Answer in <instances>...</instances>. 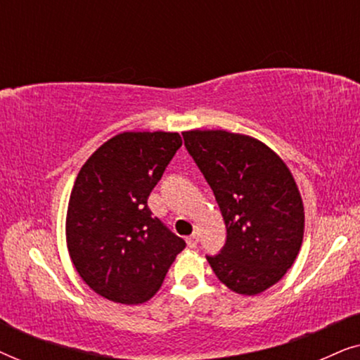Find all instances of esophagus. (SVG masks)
<instances>
[{
  "instance_id": "34e87169",
  "label": "esophagus",
  "mask_w": 360,
  "mask_h": 360,
  "mask_svg": "<svg viewBox=\"0 0 360 360\" xmlns=\"http://www.w3.org/2000/svg\"><path fill=\"white\" fill-rule=\"evenodd\" d=\"M198 240H200L198 234L193 233L191 236H188V238H186V244H188V248H195V245L198 244Z\"/></svg>"
}]
</instances>
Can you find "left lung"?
<instances>
[{"label":"left lung","instance_id":"obj_1","mask_svg":"<svg viewBox=\"0 0 360 360\" xmlns=\"http://www.w3.org/2000/svg\"><path fill=\"white\" fill-rule=\"evenodd\" d=\"M181 136L226 224L224 248L206 255L211 269L236 293H262L287 274L302 248L304 211L292 172L250 136L223 129Z\"/></svg>","mask_w":360,"mask_h":360}]
</instances>
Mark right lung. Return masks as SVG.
Returning <instances> with one entry per match:
<instances>
[{
  "instance_id": "obj_1",
  "label": "right lung",
  "mask_w": 360,
  "mask_h": 360,
  "mask_svg": "<svg viewBox=\"0 0 360 360\" xmlns=\"http://www.w3.org/2000/svg\"><path fill=\"white\" fill-rule=\"evenodd\" d=\"M180 147L179 132H122L78 172L67 210L68 252L83 282L111 302L154 297L185 249L147 206Z\"/></svg>"
}]
</instances>
